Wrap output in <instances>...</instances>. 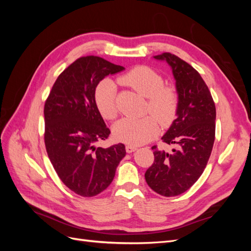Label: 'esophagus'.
I'll list each match as a JSON object with an SVG mask.
<instances>
[{
  "instance_id": "34e87169",
  "label": "esophagus",
  "mask_w": 251,
  "mask_h": 251,
  "mask_svg": "<svg viewBox=\"0 0 251 251\" xmlns=\"http://www.w3.org/2000/svg\"><path fill=\"white\" fill-rule=\"evenodd\" d=\"M136 150H137L136 146H130V145L126 146V152L127 153H132V152H135Z\"/></svg>"
}]
</instances>
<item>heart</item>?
<instances>
[{
  "mask_svg": "<svg viewBox=\"0 0 251 251\" xmlns=\"http://www.w3.org/2000/svg\"><path fill=\"white\" fill-rule=\"evenodd\" d=\"M119 81L148 98V110L163 124L174 119L178 104L177 93L172 86H165L161 74L149 67L139 66L120 76ZM95 102L103 119L113 120L117 115L116 85L112 79L104 78L98 84ZM157 132L158 124L152 116L124 117L113 126V135L117 140L134 146L150 141Z\"/></svg>",
  "mask_w": 251,
  "mask_h": 251,
  "instance_id": "obj_1",
  "label": "heart"
}]
</instances>
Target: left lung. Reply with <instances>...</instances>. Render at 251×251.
I'll use <instances>...</instances> for the list:
<instances>
[{
  "instance_id": "left-lung-1",
  "label": "left lung",
  "mask_w": 251,
  "mask_h": 251,
  "mask_svg": "<svg viewBox=\"0 0 251 251\" xmlns=\"http://www.w3.org/2000/svg\"><path fill=\"white\" fill-rule=\"evenodd\" d=\"M154 58L166 61L176 79L177 119L162 140L178 149L167 153L152 147L154 163L145 177L154 192L172 197L189 190L204 172L215 141L216 106L204 79L188 62L170 52Z\"/></svg>"
}]
</instances>
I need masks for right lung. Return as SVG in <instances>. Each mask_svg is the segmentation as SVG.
I'll return each mask as SVG.
<instances>
[{
    "instance_id": "add662e5",
    "label": "right lung",
    "mask_w": 251,
    "mask_h": 251,
    "mask_svg": "<svg viewBox=\"0 0 251 251\" xmlns=\"http://www.w3.org/2000/svg\"><path fill=\"white\" fill-rule=\"evenodd\" d=\"M123 70L97 56L78 58L58 76L45 102L47 154L62 182L84 197L108 188L126 154L123 143L96 147L110 135L95 102L96 87Z\"/></svg>"
}]
</instances>
